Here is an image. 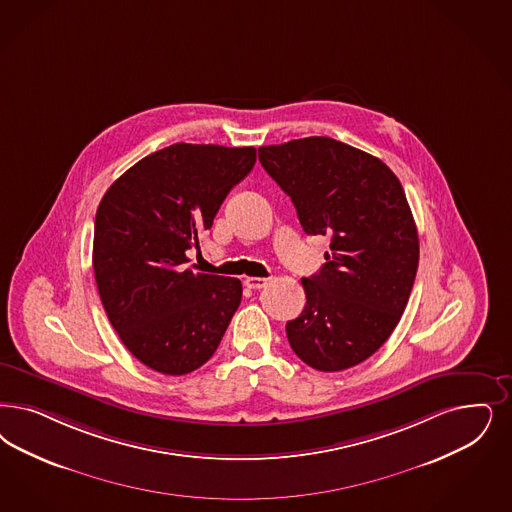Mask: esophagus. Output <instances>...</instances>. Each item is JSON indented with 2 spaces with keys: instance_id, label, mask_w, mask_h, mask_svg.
Segmentation results:
<instances>
[{
  "instance_id": "34e87169",
  "label": "esophagus",
  "mask_w": 512,
  "mask_h": 512,
  "mask_svg": "<svg viewBox=\"0 0 512 512\" xmlns=\"http://www.w3.org/2000/svg\"><path fill=\"white\" fill-rule=\"evenodd\" d=\"M244 283H246V287H249V289H263L268 280L266 278H246Z\"/></svg>"
}]
</instances>
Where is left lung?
I'll use <instances>...</instances> for the list:
<instances>
[{"label":"left lung","mask_w":512,"mask_h":512,"mask_svg":"<svg viewBox=\"0 0 512 512\" xmlns=\"http://www.w3.org/2000/svg\"><path fill=\"white\" fill-rule=\"evenodd\" d=\"M291 196L306 234L331 236L318 274L302 278L306 306L285 331L316 371H344L376 352L405 312L420 242L401 181L369 153L312 136L259 147Z\"/></svg>","instance_id":"1"}]
</instances>
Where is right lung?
Segmentation results:
<instances>
[{
    "instance_id": "add662e5",
    "label": "right lung",
    "mask_w": 512,
    "mask_h": 512,
    "mask_svg": "<svg viewBox=\"0 0 512 512\" xmlns=\"http://www.w3.org/2000/svg\"><path fill=\"white\" fill-rule=\"evenodd\" d=\"M255 160V147L174 143L128 168L98 206V293L128 352L153 371L181 376L202 367L240 306L238 278L185 263Z\"/></svg>"
}]
</instances>
